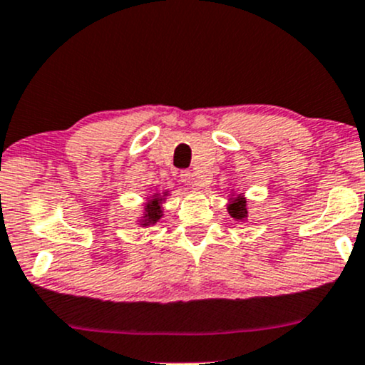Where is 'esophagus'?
I'll use <instances>...</instances> for the list:
<instances>
[{
    "label": "esophagus",
    "mask_w": 365,
    "mask_h": 365,
    "mask_svg": "<svg viewBox=\"0 0 365 365\" xmlns=\"http://www.w3.org/2000/svg\"><path fill=\"white\" fill-rule=\"evenodd\" d=\"M180 178H182V182L185 183V185H192V187H197V188L204 187V182H202V180L197 177L195 173H192V171H188V170L182 171V173H180Z\"/></svg>",
    "instance_id": "obj_1"
}]
</instances>
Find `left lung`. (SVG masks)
I'll list each match as a JSON object with an SVG mask.
<instances>
[{
	"instance_id": "8db88e82",
	"label": "left lung",
	"mask_w": 365,
	"mask_h": 365,
	"mask_svg": "<svg viewBox=\"0 0 365 365\" xmlns=\"http://www.w3.org/2000/svg\"><path fill=\"white\" fill-rule=\"evenodd\" d=\"M227 212H230L231 217H235L236 221H245L248 217V210H247V199L243 195H236L231 197V202L227 204Z\"/></svg>"
}]
</instances>
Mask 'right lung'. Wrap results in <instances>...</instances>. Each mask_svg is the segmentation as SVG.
Returning a JSON list of instances; mask_svg holds the SVG:
<instances>
[{
  "mask_svg": "<svg viewBox=\"0 0 365 365\" xmlns=\"http://www.w3.org/2000/svg\"><path fill=\"white\" fill-rule=\"evenodd\" d=\"M165 195H166V192H165ZM163 197H161L160 194H155L151 199L146 202V204H144V216L139 219L140 226L143 227L151 226V225H155V222H158V219H161V216H163V207H161V204H163V200H165Z\"/></svg>",
  "mask_w": 365,
  "mask_h": 365,
  "instance_id": "1",
  "label": "right lung"
}]
</instances>
